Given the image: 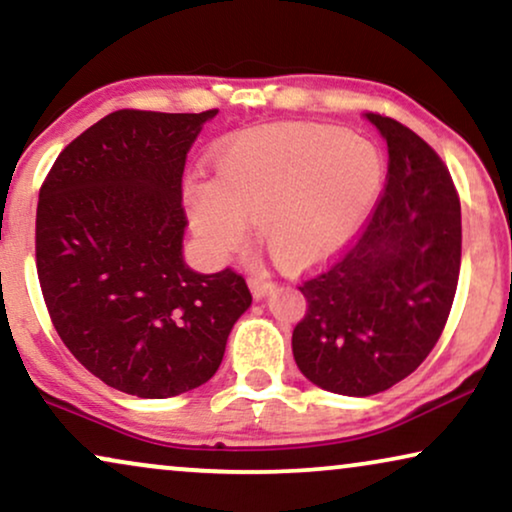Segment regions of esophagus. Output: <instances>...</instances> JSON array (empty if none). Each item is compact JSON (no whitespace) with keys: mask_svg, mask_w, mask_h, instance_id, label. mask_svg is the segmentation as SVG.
Segmentation results:
<instances>
[{"mask_svg":"<svg viewBox=\"0 0 512 512\" xmlns=\"http://www.w3.org/2000/svg\"><path fill=\"white\" fill-rule=\"evenodd\" d=\"M249 289H251V293H254L256 300H263L265 296H270V293L275 291V284H272V279L265 275H251Z\"/></svg>","mask_w":512,"mask_h":512,"instance_id":"obj_1","label":"esophagus"}]
</instances>
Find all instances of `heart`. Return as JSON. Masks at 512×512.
I'll return each instance as SVG.
<instances>
[{
  "mask_svg": "<svg viewBox=\"0 0 512 512\" xmlns=\"http://www.w3.org/2000/svg\"><path fill=\"white\" fill-rule=\"evenodd\" d=\"M214 172V181L186 188L188 223L205 254L223 261L240 251L251 221L272 261L303 270L359 233L387 160L375 142L333 125H270L233 139Z\"/></svg>",
  "mask_w": 512,
  "mask_h": 512,
  "instance_id": "b5f03b06",
  "label": "heart"
}]
</instances>
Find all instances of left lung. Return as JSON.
I'll list each match as a JSON object with an SVG mask.
<instances>
[{
	"label": "left lung",
	"instance_id": "obj_1",
	"mask_svg": "<svg viewBox=\"0 0 512 512\" xmlns=\"http://www.w3.org/2000/svg\"><path fill=\"white\" fill-rule=\"evenodd\" d=\"M389 149L384 195L354 247L303 282L293 359L317 387L373 396L417 370L459 282L461 207L438 153L394 118L363 114Z\"/></svg>",
	"mask_w": 512,
	"mask_h": 512
}]
</instances>
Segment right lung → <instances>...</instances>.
Returning <instances> with one entry per match:
<instances>
[{"mask_svg":"<svg viewBox=\"0 0 512 512\" xmlns=\"http://www.w3.org/2000/svg\"><path fill=\"white\" fill-rule=\"evenodd\" d=\"M219 111L121 109L55 160L37 205V272L69 352L123 394L170 398L205 384L223 361L247 282L184 261L181 174Z\"/></svg>","mask_w":512,"mask_h":512,"instance_id":"1","label":"right lung"}]
</instances>
